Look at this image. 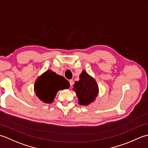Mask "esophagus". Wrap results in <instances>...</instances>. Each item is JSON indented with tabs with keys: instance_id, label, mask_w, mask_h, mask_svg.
<instances>
[{
	"instance_id": "obj_1",
	"label": "esophagus",
	"mask_w": 148,
	"mask_h": 148,
	"mask_svg": "<svg viewBox=\"0 0 148 148\" xmlns=\"http://www.w3.org/2000/svg\"><path fill=\"white\" fill-rule=\"evenodd\" d=\"M69 83H70V85H71V86H72V85H73L74 82H73V80H72V79L69 80Z\"/></svg>"
}]
</instances>
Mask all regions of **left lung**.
Here are the masks:
<instances>
[{"label":"left lung","instance_id":"1","mask_svg":"<svg viewBox=\"0 0 148 148\" xmlns=\"http://www.w3.org/2000/svg\"><path fill=\"white\" fill-rule=\"evenodd\" d=\"M72 90L76 93L79 104L83 106H88L95 101L99 93L97 81L85 71L81 72L79 80L75 82Z\"/></svg>","mask_w":148,"mask_h":148}]
</instances>
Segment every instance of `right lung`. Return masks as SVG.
I'll use <instances>...</instances> for the list:
<instances>
[{
  "label": "right lung",
  "mask_w": 148,
  "mask_h": 148,
  "mask_svg": "<svg viewBox=\"0 0 148 148\" xmlns=\"http://www.w3.org/2000/svg\"><path fill=\"white\" fill-rule=\"evenodd\" d=\"M69 86L70 84L64 77L47 70L37 77L34 84V92L42 102L51 103L59 90L67 89Z\"/></svg>",
  "instance_id": "1"
}]
</instances>
